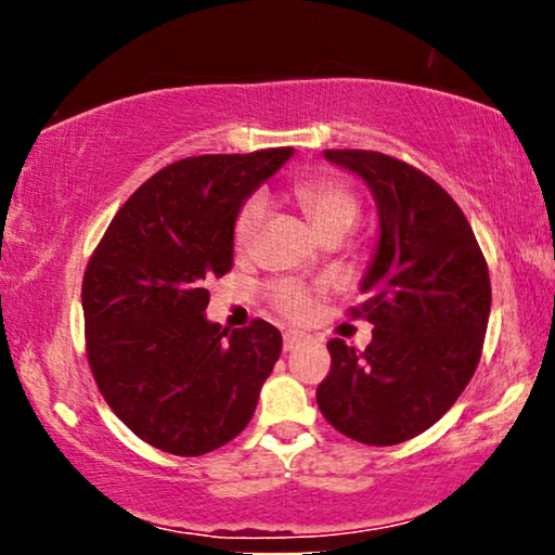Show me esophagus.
Wrapping results in <instances>:
<instances>
[{"mask_svg": "<svg viewBox=\"0 0 555 555\" xmlns=\"http://www.w3.org/2000/svg\"><path fill=\"white\" fill-rule=\"evenodd\" d=\"M306 338H308L306 333H298V331H285V336H283V348H285V351H293V348H298Z\"/></svg>", "mask_w": 555, "mask_h": 555, "instance_id": "obj_1", "label": "esophagus"}]
</instances>
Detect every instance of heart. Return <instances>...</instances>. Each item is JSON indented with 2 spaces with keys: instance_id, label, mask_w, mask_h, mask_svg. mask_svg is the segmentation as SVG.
Here are the masks:
<instances>
[{
  "instance_id": "obj_1",
  "label": "heart",
  "mask_w": 555,
  "mask_h": 555,
  "mask_svg": "<svg viewBox=\"0 0 555 555\" xmlns=\"http://www.w3.org/2000/svg\"><path fill=\"white\" fill-rule=\"evenodd\" d=\"M295 196L306 207V211L313 217L315 227L321 232H328L331 227H353L359 219L361 204L353 189L338 179H306L295 186ZM268 215V196L253 194L242 204L237 217L232 224V242L237 253H247L255 245L257 232ZM315 287L302 285L300 280H275L270 285V300L280 315L291 318V321H302L313 310Z\"/></svg>"
}]
</instances>
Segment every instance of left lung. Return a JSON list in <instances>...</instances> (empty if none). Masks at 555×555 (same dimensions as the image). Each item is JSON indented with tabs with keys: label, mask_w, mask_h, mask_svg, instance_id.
I'll list each match as a JSON object with an SVG mask.
<instances>
[{
	"label": "left lung",
	"mask_w": 555,
	"mask_h": 555,
	"mask_svg": "<svg viewBox=\"0 0 555 555\" xmlns=\"http://www.w3.org/2000/svg\"><path fill=\"white\" fill-rule=\"evenodd\" d=\"M366 181L378 209L374 260L353 318L374 323L366 351L328 344L331 371L318 409L363 444L406 442L442 420L480 363L490 275L473 227L450 194L378 151H323Z\"/></svg>",
	"instance_id": "8db88e82"
}]
</instances>
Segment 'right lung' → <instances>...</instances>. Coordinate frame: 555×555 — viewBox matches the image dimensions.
<instances>
[{
  "instance_id": "obj_1",
  "label": "right lung",
  "mask_w": 555,
  "mask_h": 555,
  "mask_svg": "<svg viewBox=\"0 0 555 555\" xmlns=\"http://www.w3.org/2000/svg\"><path fill=\"white\" fill-rule=\"evenodd\" d=\"M293 149L192 156L131 194L82 278L88 361L120 422L156 450L196 457L253 420L283 351L275 325L207 321V283L232 270V224Z\"/></svg>"
}]
</instances>
